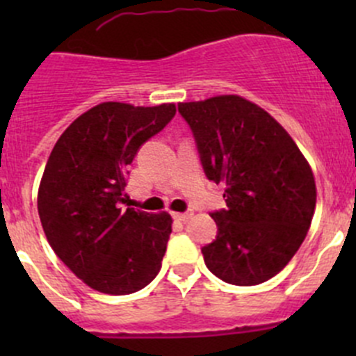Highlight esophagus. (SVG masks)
I'll return each mask as SVG.
<instances>
[{"label":"esophagus","mask_w":356,"mask_h":356,"mask_svg":"<svg viewBox=\"0 0 356 356\" xmlns=\"http://www.w3.org/2000/svg\"><path fill=\"white\" fill-rule=\"evenodd\" d=\"M191 217H193V211H184V213H174L175 220H181V222H188Z\"/></svg>","instance_id":"obj_1"}]
</instances>
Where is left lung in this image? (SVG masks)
Wrapping results in <instances>:
<instances>
[{
  "instance_id": "1",
  "label": "left lung",
  "mask_w": 356,
  "mask_h": 356,
  "mask_svg": "<svg viewBox=\"0 0 356 356\" xmlns=\"http://www.w3.org/2000/svg\"><path fill=\"white\" fill-rule=\"evenodd\" d=\"M204 174L225 184L217 239L201 250L211 274L236 286L268 281L303 243L317 203L310 163L284 127L238 95L179 103Z\"/></svg>"
}]
</instances>
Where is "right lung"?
Instances as JSON below:
<instances>
[{
	"label": "right lung",
	"mask_w": 356,
	"mask_h": 356,
	"mask_svg": "<svg viewBox=\"0 0 356 356\" xmlns=\"http://www.w3.org/2000/svg\"><path fill=\"white\" fill-rule=\"evenodd\" d=\"M174 115V103H99L68 125L48 158L38 191L42 231L56 257L99 293H136L160 272L172 217L120 203L139 146Z\"/></svg>",
	"instance_id": "add662e5"
}]
</instances>
